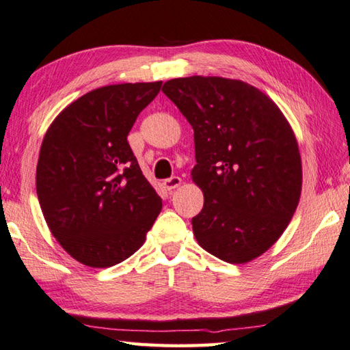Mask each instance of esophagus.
<instances>
[{"instance_id": "1", "label": "esophagus", "mask_w": 350, "mask_h": 350, "mask_svg": "<svg viewBox=\"0 0 350 350\" xmlns=\"http://www.w3.org/2000/svg\"><path fill=\"white\" fill-rule=\"evenodd\" d=\"M180 183H182L180 177L179 176H173V177H170V179L163 180V187H165L168 191H173L177 187H180Z\"/></svg>"}]
</instances>
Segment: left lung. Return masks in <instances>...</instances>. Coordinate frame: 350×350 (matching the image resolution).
<instances>
[{"instance_id": "obj_1", "label": "left lung", "mask_w": 350, "mask_h": 350, "mask_svg": "<svg viewBox=\"0 0 350 350\" xmlns=\"http://www.w3.org/2000/svg\"><path fill=\"white\" fill-rule=\"evenodd\" d=\"M162 92L194 130L193 180L204 196L194 237L211 255L244 264L275 244L302 191L296 136L280 109L241 80H168Z\"/></svg>"}]
</instances>
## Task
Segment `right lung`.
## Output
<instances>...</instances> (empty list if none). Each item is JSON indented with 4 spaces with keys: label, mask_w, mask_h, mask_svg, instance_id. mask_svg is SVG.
Segmentation results:
<instances>
[{
    "label": "right lung",
    "mask_w": 350,
    "mask_h": 350,
    "mask_svg": "<svg viewBox=\"0 0 350 350\" xmlns=\"http://www.w3.org/2000/svg\"><path fill=\"white\" fill-rule=\"evenodd\" d=\"M162 81L103 86L46 130L36 193L51 234L79 262L106 269L132 256L162 209L127 142Z\"/></svg>",
    "instance_id": "obj_1"
}]
</instances>
